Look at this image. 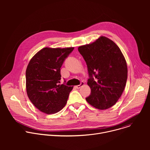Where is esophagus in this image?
<instances>
[{"label":"esophagus","instance_id":"34e87169","mask_svg":"<svg viewBox=\"0 0 150 150\" xmlns=\"http://www.w3.org/2000/svg\"><path fill=\"white\" fill-rule=\"evenodd\" d=\"M84 85V82H83V81H82V82H81V83H80V84L79 85H76L75 86V88H77V89H79V88H80L82 85Z\"/></svg>","mask_w":150,"mask_h":150}]
</instances>
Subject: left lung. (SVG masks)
Returning <instances> with one entry per match:
<instances>
[{"label":"left lung","mask_w":150,"mask_h":150,"mask_svg":"<svg viewBox=\"0 0 150 150\" xmlns=\"http://www.w3.org/2000/svg\"><path fill=\"white\" fill-rule=\"evenodd\" d=\"M86 62L91 88L85 98L96 109L104 110L116 104L126 85L127 68L119 47L105 37L101 36L91 44L78 47Z\"/></svg>","instance_id":"obj_1"}]
</instances>
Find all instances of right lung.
<instances>
[{"instance_id": "obj_1", "label": "right lung", "mask_w": 150, "mask_h": 150, "mask_svg": "<svg viewBox=\"0 0 150 150\" xmlns=\"http://www.w3.org/2000/svg\"><path fill=\"white\" fill-rule=\"evenodd\" d=\"M74 47H45L30 61L26 70L28 97L41 112L53 114L61 110L67 103L73 87L59 84L60 68Z\"/></svg>"}]
</instances>
